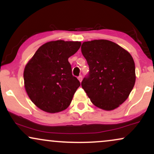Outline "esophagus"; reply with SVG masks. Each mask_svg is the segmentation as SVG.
<instances>
[{
  "instance_id": "obj_1",
  "label": "esophagus",
  "mask_w": 154,
  "mask_h": 154,
  "mask_svg": "<svg viewBox=\"0 0 154 154\" xmlns=\"http://www.w3.org/2000/svg\"><path fill=\"white\" fill-rule=\"evenodd\" d=\"M78 79L79 80V82H82V75H80V76H79L78 77Z\"/></svg>"
}]
</instances>
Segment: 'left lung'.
Masks as SVG:
<instances>
[{"mask_svg": "<svg viewBox=\"0 0 154 154\" xmlns=\"http://www.w3.org/2000/svg\"><path fill=\"white\" fill-rule=\"evenodd\" d=\"M81 51L89 66L82 87L95 106L111 111L126 100L135 85V66L132 56L106 40L84 42Z\"/></svg>", "mask_w": 154, "mask_h": 154, "instance_id": "8db88e82", "label": "left lung"}]
</instances>
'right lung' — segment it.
<instances>
[{
	"instance_id": "right-lung-1",
	"label": "right lung",
	"mask_w": 154,
	"mask_h": 154,
	"mask_svg": "<svg viewBox=\"0 0 154 154\" xmlns=\"http://www.w3.org/2000/svg\"><path fill=\"white\" fill-rule=\"evenodd\" d=\"M80 42L56 40L45 43L24 68V87L32 101L48 113L65 110L80 86L72 75L68 59L79 50Z\"/></svg>"
}]
</instances>
